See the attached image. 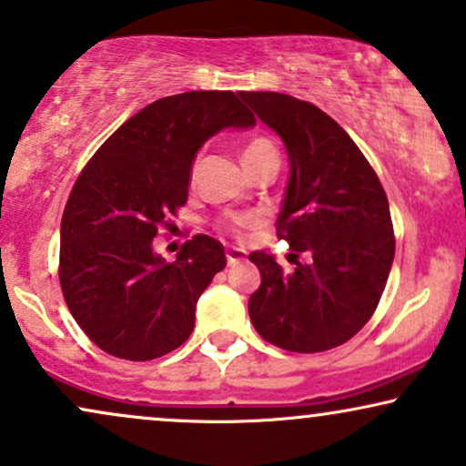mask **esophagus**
Listing matches in <instances>:
<instances>
[{
  "label": "esophagus",
  "instance_id": "1",
  "mask_svg": "<svg viewBox=\"0 0 466 466\" xmlns=\"http://www.w3.org/2000/svg\"><path fill=\"white\" fill-rule=\"evenodd\" d=\"M226 258H228V267H237L238 262L248 260V251L240 249V248H232V249H228Z\"/></svg>",
  "mask_w": 466,
  "mask_h": 466
}]
</instances>
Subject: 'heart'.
Here are the masks:
<instances>
[{
  "mask_svg": "<svg viewBox=\"0 0 466 466\" xmlns=\"http://www.w3.org/2000/svg\"><path fill=\"white\" fill-rule=\"evenodd\" d=\"M267 156H278L273 143L267 141V138H251V141L245 145V149H243L245 165H254V162L267 158ZM254 226H256V217L238 215V217H232L229 221L223 223V229H228V232H234V234H240Z\"/></svg>",
  "mask_w": 466,
  "mask_h": 466,
  "instance_id": "heart-1",
  "label": "heart"
}]
</instances>
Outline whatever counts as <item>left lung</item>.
Segmentation results:
<instances>
[{"label": "left lung", "mask_w": 466, "mask_h": 466, "mask_svg": "<svg viewBox=\"0 0 466 466\" xmlns=\"http://www.w3.org/2000/svg\"><path fill=\"white\" fill-rule=\"evenodd\" d=\"M240 99L287 147L278 234L290 256H306L287 273L271 254L251 251L262 282L249 297V319L282 350H332L360 332L384 293L395 258L389 199L350 134L315 104L267 91Z\"/></svg>", "instance_id": "obj_1"}]
</instances>
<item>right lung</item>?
Listing matches in <instances>:
<instances>
[{
  "instance_id": "1",
  "label": "right lung",
  "mask_w": 466,
  "mask_h": 466,
  "mask_svg": "<svg viewBox=\"0 0 466 466\" xmlns=\"http://www.w3.org/2000/svg\"><path fill=\"white\" fill-rule=\"evenodd\" d=\"M254 126L232 91L171 95L123 123L84 167L60 223V287L106 354L154 360L193 332L198 299L226 267V249L198 234L167 262L154 237L187 204L201 145L226 127Z\"/></svg>"
}]
</instances>
